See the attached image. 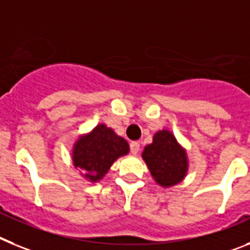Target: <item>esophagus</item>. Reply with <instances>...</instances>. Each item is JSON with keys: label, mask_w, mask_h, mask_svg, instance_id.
<instances>
[{"label": "esophagus", "mask_w": 250, "mask_h": 250, "mask_svg": "<svg viewBox=\"0 0 250 250\" xmlns=\"http://www.w3.org/2000/svg\"><path fill=\"white\" fill-rule=\"evenodd\" d=\"M129 147H131V152H132V153H133V155H137L138 151H140V143L134 141V142H131Z\"/></svg>", "instance_id": "obj_1"}]
</instances>
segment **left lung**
<instances>
[{"label":"left lung","instance_id":"8db88e82","mask_svg":"<svg viewBox=\"0 0 250 250\" xmlns=\"http://www.w3.org/2000/svg\"><path fill=\"white\" fill-rule=\"evenodd\" d=\"M151 176L162 188H171L185 179L188 170L186 149L168 129L156 132L151 145L142 152Z\"/></svg>","mask_w":250,"mask_h":250}]
</instances>
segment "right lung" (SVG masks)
Returning a JSON list of instances; mask_svg holds the SVG:
<instances>
[{
    "instance_id": "1",
    "label": "right lung",
    "mask_w": 250,
    "mask_h": 250,
    "mask_svg": "<svg viewBox=\"0 0 250 250\" xmlns=\"http://www.w3.org/2000/svg\"><path fill=\"white\" fill-rule=\"evenodd\" d=\"M129 152V145L104 123L95 125L89 133L79 136L73 146L71 160L82 176L90 182H98L119 157Z\"/></svg>"
}]
</instances>
